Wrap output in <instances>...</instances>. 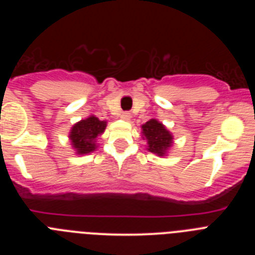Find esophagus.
I'll return each instance as SVG.
<instances>
[{
  "label": "esophagus",
  "instance_id": "1",
  "mask_svg": "<svg viewBox=\"0 0 255 255\" xmlns=\"http://www.w3.org/2000/svg\"><path fill=\"white\" fill-rule=\"evenodd\" d=\"M120 117H121V119H123V120L129 121L130 120V114H129V112H123Z\"/></svg>",
  "mask_w": 255,
  "mask_h": 255
}]
</instances>
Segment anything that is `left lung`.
<instances>
[{"mask_svg":"<svg viewBox=\"0 0 255 255\" xmlns=\"http://www.w3.org/2000/svg\"><path fill=\"white\" fill-rule=\"evenodd\" d=\"M144 139L148 140V150L158 155H163L171 147L172 135L157 120H149L141 126Z\"/></svg>","mask_w":255,"mask_h":255,"instance_id":"8db88e82","label":"left lung"}]
</instances>
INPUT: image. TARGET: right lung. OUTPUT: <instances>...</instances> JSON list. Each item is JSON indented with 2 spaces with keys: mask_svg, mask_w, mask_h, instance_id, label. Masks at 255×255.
I'll return each instance as SVG.
<instances>
[{
  "mask_svg": "<svg viewBox=\"0 0 255 255\" xmlns=\"http://www.w3.org/2000/svg\"><path fill=\"white\" fill-rule=\"evenodd\" d=\"M106 129V121L98 120L96 116L88 117L75 124L70 132L71 144L78 154L91 153L96 149V138Z\"/></svg>",
  "mask_w": 255,
  "mask_h": 255,
  "instance_id": "add662e5",
  "label": "right lung"
}]
</instances>
